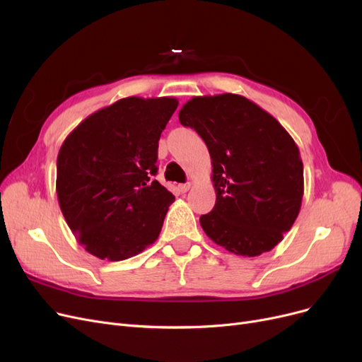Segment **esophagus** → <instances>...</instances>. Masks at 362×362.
I'll return each mask as SVG.
<instances>
[{
	"label": "esophagus",
	"instance_id": "1",
	"mask_svg": "<svg viewBox=\"0 0 362 362\" xmlns=\"http://www.w3.org/2000/svg\"><path fill=\"white\" fill-rule=\"evenodd\" d=\"M189 187H191V183H189V182H187V183H182V185H179V191H180L182 194H185V192L189 191Z\"/></svg>",
	"mask_w": 362,
	"mask_h": 362
}]
</instances>
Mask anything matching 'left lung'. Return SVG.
Returning <instances> with one entry per match:
<instances>
[{"label":"left lung","instance_id":"obj_1","mask_svg":"<svg viewBox=\"0 0 362 362\" xmlns=\"http://www.w3.org/2000/svg\"><path fill=\"white\" fill-rule=\"evenodd\" d=\"M179 121L201 136L211 156L216 204L199 217L207 237L238 256L272 250L302 206L303 163L293 137L232 93L191 99Z\"/></svg>","mask_w":362,"mask_h":362}]
</instances>
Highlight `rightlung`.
Listing matches in <instances>:
<instances>
[{"instance_id":"add662e5","label":"right lung","mask_w":362,"mask_h":362,"mask_svg":"<svg viewBox=\"0 0 362 362\" xmlns=\"http://www.w3.org/2000/svg\"><path fill=\"white\" fill-rule=\"evenodd\" d=\"M179 102L125 98L87 117L57 155L62 213L90 255L118 262L153 244L175 195L153 176Z\"/></svg>"}]
</instances>
